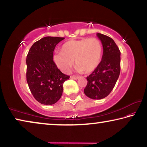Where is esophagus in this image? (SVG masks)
I'll list each match as a JSON object with an SVG mask.
<instances>
[{
    "label": "esophagus",
    "instance_id": "1",
    "mask_svg": "<svg viewBox=\"0 0 147 147\" xmlns=\"http://www.w3.org/2000/svg\"><path fill=\"white\" fill-rule=\"evenodd\" d=\"M71 78L72 79H74V80H76V79H78L79 78V76H71Z\"/></svg>",
    "mask_w": 147,
    "mask_h": 147
}]
</instances>
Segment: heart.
<instances>
[{
	"instance_id": "b5f03b06",
	"label": "heart",
	"mask_w": 147,
	"mask_h": 147,
	"mask_svg": "<svg viewBox=\"0 0 147 147\" xmlns=\"http://www.w3.org/2000/svg\"><path fill=\"white\" fill-rule=\"evenodd\" d=\"M102 45L96 38L70 40L61 47V51L56 52L53 60L57 67L67 73L75 62L77 71L89 74L98 67L102 56Z\"/></svg>"
}]
</instances>
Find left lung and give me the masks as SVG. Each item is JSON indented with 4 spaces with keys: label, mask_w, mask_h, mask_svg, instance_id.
<instances>
[{
    "label": "left lung",
    "mask_w": 147,
    "mask_h": 147,
    "mask_svg": "<svg viewBox=\"0 0 147 147\" xmlns=\"http://www.w3.org/2000/svg\"><path fill=\"white\" fill-rule=\"evenodd\" d=\"M96 35L103 46L102 58L98 67L87 76L84 91L89 98L102 99L113 90L120 74L121 52L113 39L100 33Z\"/></svg>",
    "instance_id": "1"
}]
</instances>
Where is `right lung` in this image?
<instances>
[{
    "label": "right lung",
    "mask_w": 147,
    "mask_h": 147,
    "mask_svg": "<svg viewBox=\"0 0 147 147\" xmlns=\"http://www.w3.org/2000/svg\"><path fill=\"white\" fill-rule=\"evenodd\" d=\"M64 39L45 37L35 42L27 54V83L35 99L42 104L52 105L59 100L63 84L70 77L62 73L53 60L56 45Z\"/></svg>",
    "instance_id": "obj_1"
}]
</instances>
